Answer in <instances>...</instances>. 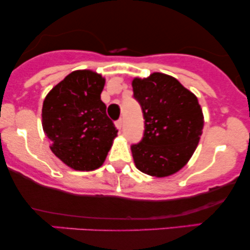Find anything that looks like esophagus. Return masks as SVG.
Instances as JSON below:
<instances>
[{
	"mask_svg": "<svg viewBox=\"0 0 250 250\" xmlns=\"http://www.w3.org/2000/svg\"><path fill=\"white\" fill-rule=\"evenodd\" d=\"M115 125H116L117 129H122V125H123V121H122V120H121V119L117 120V121L115 122Z\"/></svg>",
	"mask_w": 250,
	"mask_h": 250,
	"instance_id": "1",
	"label": "esophagus"
}]
</instances>
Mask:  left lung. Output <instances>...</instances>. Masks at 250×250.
<instances>
[{
    "mask_svg": "<svg viewBox=\"0 0 250 250\" xmlns=\"http://www.w3.org/2000/svg\"><path fill=\"white\" fill-rule=\"evenodd\" d=\"M131 85L145 119L142 140L131 145L135 166L150 176L175 174L189 161L202 135L203 114L197 97L162 73L136 77Z\"/></svg>",
    "mask_w": 250,
    "mask_h": 250,
    "instance_id": "left-lung-1",
    "label": "left lung"
}]
</instances>
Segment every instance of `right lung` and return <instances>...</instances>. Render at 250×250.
I'll return each mask as SVG.
<instances>
[{
	"label": "right lung",
	"instance_id": "add662e5",
	"mask_svg": "<svg viewBox=\"0 0 250 250\" xmlns=\"http://www.w3.org/2000/svg\"><path fill=\"white\" fill-rule=\"evenodd\" d=\"M104 82L95 71H73L43 101L42 127L51 151L75 170L101 167L117 136L101 101Z\"/></svg>",
	"mask_w": 250,
	"mask_h": 250
}]
</instances>
